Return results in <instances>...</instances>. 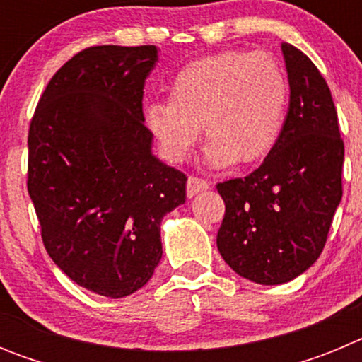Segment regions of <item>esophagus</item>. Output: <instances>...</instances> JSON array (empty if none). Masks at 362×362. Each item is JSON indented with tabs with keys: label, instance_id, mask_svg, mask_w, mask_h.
Returning <instances> with one entry per match:
<instances>
[{
	"label": "esophagus",
	"instance_id": "esophagus-1",
	"mask_svg": "<svg viewBox=\"0 0 362 362\" xmlns=\"http://www.w3.org/2000/svg\"><path fill=\"white\" fill-rule=\"evenodd\" d=\"M209 188H210V183L206 181V179L190 175V177H188V183H187V196L194 197L196 194H199V192H203V190H209Z\"/></svg>",
	"mask_w": 362,
	"mask_h": 362
}]
</instances>
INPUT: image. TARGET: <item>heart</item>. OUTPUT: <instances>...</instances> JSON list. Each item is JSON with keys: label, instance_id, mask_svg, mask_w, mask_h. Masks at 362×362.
<instances>
[{"label": "heart", "instance_id": "obj_1", "mask_svg": "<svg viewBox=\"0 0 362 362\" xmlns=\"http://www.w3.org/2000/svg\"><path fill=\"white\" fill-rule=\"evenodd\" d=\"M288 81L264 52L226 50L188 63L168 88V103L146 108V127L170 163L187 159L199 139L214 168L252 165L274 150L283 132Z\"/></svg>", "mask_w": 362, "mask_h": 362}]
</instances>
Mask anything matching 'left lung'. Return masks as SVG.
<instances>
[{"label":"left lung","mask_w":362,"mask_h":362,"mask_svg":"<svg viewBox=\"0 0 362 362\" xmlns=\"http://www.w3.org/2000/svg\"><path fill=\"white\" fill-rule=\"evenodd\" d=\"M281 49L290 107L279 141L252 174L217 185L219 254L259 284L288 283L317 261L343 197L344 143L330 88L308 56L290 43Z\"/></svg>","instance_id":"obj_1"}]
</instances>
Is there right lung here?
Wrapping results in <instances>:
<instances>
[{"label":"right lung","mask_w":362,"mask_h":362,"mask_svg":"<svg viewBox=\"0 0 362 362\" xmlns=\"http://www.w3.org/2000/svg\"><path fill=\"white\" fill-rule=\"evenodd\" d=\"M153 45H99L57 70L28 129L27 188L54 263L83 288L119 299L148 283L161 219L187 175L152 156L143 88Z\"/></svg>","instance_id":"obj_1"}]
</instances>
